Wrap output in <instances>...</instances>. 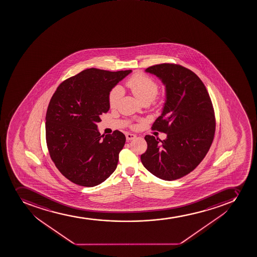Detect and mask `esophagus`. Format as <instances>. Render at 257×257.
Listing matches in <instances>:
<instances>
[{
  "label": "esophagus",
  "mask_w": 257,
  "mask_h": 257,
  "mask_svg": "<svg viewBox=\"0 0 257 257\" xmlns=\"http://www.w3.org/2000/svg\"><path fill=\"white\" fill-rule=\"evenodd\" d=\"M125 137H126L127 141H132L137 138V136H136L135 134H132V133H127Z\"/></svg>",
  "instance_id": "obj_1"
}]
</instances>
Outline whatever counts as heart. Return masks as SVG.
Here are the masks:
<instances>
[{
  "mask_svg": "<svg viewBox=\"0 0 257 257\" xmlns=\"http://www.w3.org/2000/svg\"><path fill=\"white\" fill-rule=\"evenodd\" d=\"M127 86L130 88L133 94L144 104L158 105L163 102L164 94L158 93L159 85L157 80L148 74L138 73L133 74L126 81ZM122 89L119 86H114L108 96L109 107L116 106L122 95Z\"/></svg>",
  "mask_w": 257,
  "mask_h": 257,
  "instance_id": "b5f03b06",
  "label": "heart"
}]
</instances>
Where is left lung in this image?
<instances>
[{
    "mask_svg": "<svg viewBox=\"0 0 257 257\" xmlns=\"http://www.w3.org/2000/svg\"><path fill=\"white\" fill-rule=\"evenodd\" d=\"M146 71L166 85L165 105L152 129L166 133L167 138L146 136L148 149L141 160L156 177L176 180L194 170L213 143L216 127L213 104L203 81L185 67L156 64Z\"/></svg>",
    "mask_w": 257,
    "mask_h": 257,
    "instance_id": "1",
    "label": "left lung"
}]
</instances>
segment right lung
<instances>
[{
  "instance_id": "obj_1",
  "label": "right lung",
  "mask_w": 257,
  "mask_h": 257,
  "mask_svg": "<svg viewBox=\"0 0 257 257\" xmlns=\"http://www.w3.org/2000/svg\"><path fill=\"white\" fill-rule=\"evenodd\" d=\"M132 70L87 69L59 84L46 113V143L59 172L72 183L94 187L115 170L125 137L119 131L104 137L97 130L107 113L109 93Z\"/></svg>"
}]
</instances>
